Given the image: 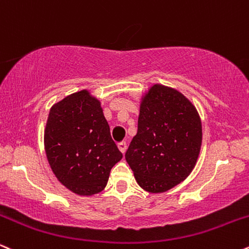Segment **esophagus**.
Instances as JSON below:
<instances>
[{"mask_svg": "<svg viewBox=\"0 0 249 249\" xmlns=\"http://www.w3.org/2000/svg\"><path fill=\"white\" fill-rule=\"evenodd\" d=\"M118 148H119V150L121 151L122 154H124L125 150H127V143H125V142H120L119 144H118Z\"/></svg>", "mask_w": 249, "mask_h": 249, "instance_id": "obj_1", "label": "esophagus"}]
</instances>
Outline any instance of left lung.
<instances>
[{
    "label": "left lung",
    "mask_w": 249,
    "mask_h": 249,
    "mask_svg": "<svg viewBox=\"0 0 249 249\" xmlns=\"http://www.w3.org/2000/svg\"><path fill=\"white\" fill-rule=\"evenodd\" d=\"M201 140L200 116L192 102L179 90L155 84L141 98L137 134L125 160L143 190L162 194L191 174Z\"/></svg>",
    "instance_id": "obj_1"
}]
</instances>
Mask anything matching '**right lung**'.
<instances>
[{
  "label": "right lung",
  "instance_id": "add662e5",
  "mask_svg": "<svg viewBox=\"0 0 249 249\" xmlns=\"http://www.w3.org/2000/svg\"><path fill=\"white\" fill-rule=\"evenodd\" d=\"M44 147L57 179L79 196L99 194L122 159L110 136L101 102L83 89L51 107Z\"/></svg>",
  "mask_w": 249,
  "mask_h": 249
}]
</instances>
